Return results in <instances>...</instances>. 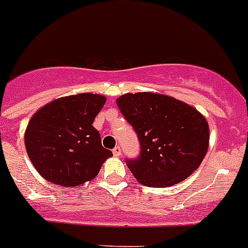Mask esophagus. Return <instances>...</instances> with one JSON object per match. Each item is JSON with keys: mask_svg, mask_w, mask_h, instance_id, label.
I'll use <instances>...</instances> for the list:
<instances>
[{"mask_svg": "<svg viewBox=\"0 0 248 248\" xmlns=\"http://www.w3.org/2000/svg\"><path fill=\"white\" fill-rule=\"evenodd\" d=\"M121 155H122V149H121L120 145H117V147L113 149V155H114V157H120Z\"/></svg>", "mask_w": 248, "mask_h": 248, "instance_id": "34e87169", "label": "esophagus"}]
</instances>
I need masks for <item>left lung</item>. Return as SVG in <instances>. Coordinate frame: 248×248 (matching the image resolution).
<instances>
[{
	"mask_svg": "<svg viewBox=\"0 0 248 248\" xmlns=\"http://www.w3.org/2000/svg\"><path fill=\"white\" fill-rule=\"evenodd\" d=\"M117 105L138 135L140 153L126 165L141 184L165 188L194 172L208 148V124L198 110L161 93H126Z\"/></svg>",
	"mask_w": 248,
	"mask_h": 248,
	"instance_id": "left-lung-1",
	"label": "left lung"
}]
</instances>
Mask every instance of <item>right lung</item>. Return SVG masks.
I'll list each match as a JSON object with an SVG mask.
<instances>
[{
  "label": "right lung",
  "mask_w": 248,
  "mask_h": 248,
  "mask_svg": "<svg viewBox=\"0 0 248 248\" xmlns=\"http://www.w3.org/2000/svg\"><path fill=\"white\" fill-rule=\"evenodd\" d=\"M105 97L78 93L60 97L41 108L29 121L25 148L33 166L46 180L65 188L96 176L112 152L101 145L93 126Z\"/></svg>",
  "instance_id": "obj_1"
}]
</instances>
